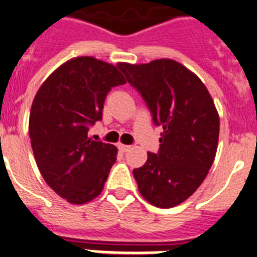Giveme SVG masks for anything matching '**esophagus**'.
Listing matches in <instances>:
<instances>
[{
  "instance_id": "34e87169",
  "label": "esophagus",
  "mask_w": 257,
  "mask_h": 257,
  "mask_svg": "<svg viewBox=\"0 0 257 257\" xmlns=\"http://www.w3.org/2000/svg\"><path fill=\"white\" fill-rule=\"evenodd\" d=\"M117 149H119L121 153H126V151L131 149V146H128V145H122V144H117Z\"/></svg>"
}]
</instances>
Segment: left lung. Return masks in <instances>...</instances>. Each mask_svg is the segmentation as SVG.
Here are the masks:
<instances>
[{
	"instance_id": "obj_1",
	"label": "left lung",
	"mask_w": 257,
	"mask_h": 257,
	"mask_svg": "<svg viewBox=\"0 0 257 257\" xmlns=\"http://www.w3.org/2000/svg\"><path fill=\"white\" fill-rule=\"evenodd\" d=\"M117 67L154 124L163 126L158 153H147L144 166L133 169L138 190L155 207L177 206L202 185L215 160L220 131L215 103L199 77L172 59Z\"/></svg>"
}]
</instances>
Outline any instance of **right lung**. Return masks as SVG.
<instances>
[{"label":"right lung","mask_w":257,"mask_h":257,"mask_svg":"<svg viewBox=\"0 0 257 257\" xmlns=\"http://www.w3.org/2000/svg\"><path fill=\"white\" fill-rule=\"evenodd\" d=\"M125 80L115 66L73 58L39 89L30 115L35 159L46 184L67 202L84 204L103 190L117 149L88 138L102 120L107 94Z\"/></svg>","instance_id":"add662e5"}]
</instances>
